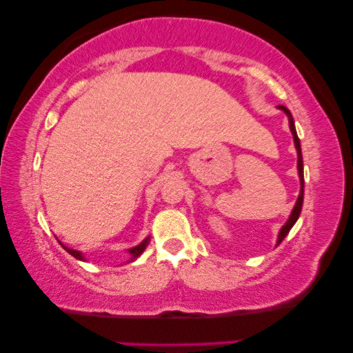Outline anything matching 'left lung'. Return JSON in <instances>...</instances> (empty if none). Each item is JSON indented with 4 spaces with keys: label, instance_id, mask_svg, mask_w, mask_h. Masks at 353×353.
Returning a JSON list of instances; mask_svg holds the SVG:
<instances>
[{
    "label": "left lung",
    "instance_id": "left-lung-1",
    "mask_svg": "<svg viewBox=\"0 0 353 353\" xmlns=\"http://www.w3.org/2000/svg\"><path fill=\"white\" fill-rule=\"evenodd\" d=\"M279 109L284 110V112L288 114L289 117V128H291L292 132V137H294V144H296V149H297V168H299V176H301V194H299L297 197V202L296 205H294V210L291 216H289V220L286 221V225L283 226L281 231H279V236H278V244H281V241L286 238L289 231H291V228L294 226V223H296L299 215H301V210H302V202H303V162H302V152H301V141H299V137L296 133V128H294V120L291 117V112L284 108V105H279Z\"/></svg>",
    "mask_w": 353,
    "mask_h": 353
}]
</instances>
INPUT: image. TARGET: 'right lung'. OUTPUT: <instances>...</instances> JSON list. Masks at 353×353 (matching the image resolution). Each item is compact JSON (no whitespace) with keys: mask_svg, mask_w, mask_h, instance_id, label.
<instances>
[{"mask_svg":"<svg viewBox=\"0 0 353 353\" xmlns=\"http://www.w3.org/2000/svg\"><path fill=\"white\" fill-rule=\"evenodd\" d=\"M148 244H149V238H146V239H144L141 244H139V245H137V248L130 249V254H132V260H134V259H137V257H138V255H139V254H141L144 249H146V245H148ZM64 249H65V250H67V252H69L70 255H74V257H75V259H79V260H83V257H81V254L79 252V250H74V249H69V248H64Z\"/></svg>","mask_w":353,"mask_h":353,"instance_id":"right-lung-1","label":"right lung"}]
</instances>
